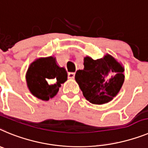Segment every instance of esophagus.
<instances>
[{
  "mask_svg": "<svg viewBox=\"0 0 148 148\" xmlns=\"http://www.w3.org/2000/svg\"><path fill=\"white\" fill-rule=\"evenodd\" d=\"M68 77H69V78H71V79H74V77H75V73L69 72V74H68Z\"/></svg>",
  "mask_w": 148,
  "mask_h": 148,
  "instance_id": "34e87169",
  "label": "esophagus"
}]
</instances>
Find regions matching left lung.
<instances>
[{"mask_svg":"<svg viewBox=\"0 0 148 148\" xmlns=\"http://www.w3.org/2000/svg\"><path fill=\"white\" fill-rule=\"evenodd\" d=\"M84 69L78 70L75 79L87 101L94 104L110 101L121 88L124 69L110 55L94 60L84 58Z\"/></svg>","mask_w":148,"mask_h":148,"instance_id":"1","label":"left lung"}]
</instances>
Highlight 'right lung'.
<instances>
[{
	"label": "right lung",
	"mask_w": 148,
	"mask_h": 148,
	"mask_svg": "<svg viewBox=\"0 0 148 148\" xmlns=\"http://www.w3.org/2000/svg\"><path fill=\"white\" fill-rule=\"evenodd\" d=\"M64 68L56 65L52 56L33 62L28 69L26 79L29 91L38 98L48 101L58 92L62 83L67 79Z\"/></svg>",
	"instance_id": "add662e5"
}]
</instances>
